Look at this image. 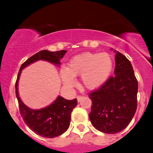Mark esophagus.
I'll return each instance as SVG.
<instances>
[{"label":"esophagus","mask_w":153,"mask_h":153,"mask_svg":"<svg viewBox=\"0 0 153 153\" xmlns=\"http://www.w3.org/2000/svg\"><path fill=\"white\" fill-rule=\"evenodd\" d=\"M81 99H82V96H77V99H78V102H80Z\"/></svg>","instance_id":"esophagus-1"}]
</instances>
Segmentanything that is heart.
Here are the masks:
<instances>
[{
	"label": "heart",
	"mask_w": 153,
	"mask_h": 153,
	"mask_svg": "<svg viewBox=\"0 0 153 153\" xmlns=\"http://www.w3.org/2000/svg\"><path fill=\"white\" fill-rule=\"evenodd\" d=\"M112 69L113 60L108 53L85 52L71 59L66 68L60 70V77L65 85L72 87L74 77L81 75L82 85L95 90L106 82Z\"/></svg>",
	"instance_id": "b5f03b06"
}]
</instances>
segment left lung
Listing matches in <instances>:
<instances>
[{
  "mask_svg": "<svg viewBox=\"0 0 153 153\" xmlns=\"http://www.w3.org/2000/svg\"><path fill=\"white\" fill-rule=\"evenodd\" d=\"M114 52V75L89 93L92 125L106 134H116L125 129L134 116L137 105L138 84L132 66L123 54Z\"/></svg>",
  "mask_w": 153,
  "mask_h": 153,
  "instance_id": "1",
  "label": "left lung"
}]
</instances>
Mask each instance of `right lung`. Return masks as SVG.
<instances>
[{
  "instance_id": "1",
  "label": "right lung",
  "mask_w": 153,
  "mask_h": 153,
  "mask_svg": "<svg viewBox=\"0 0 153 153\" xmlns=\"http://www.w3.org/2000/svg\"><path fill=\"white\" fill-rule=\"evenodd\" d=\"M66 53L65 50L58 51H49L42 50L36 53L26 60L21 66L16 81V95L19 102V111L25 124L36 134L44 137H57L61 135L68 129L70 124L71 113L78 104L76 99L67 100L61 96L49 106L40 110H32L27 107L21 100L18 93V82L22 70L30 63L38 60L60 65V60Z\"/></svg>"
}]
</instances>
